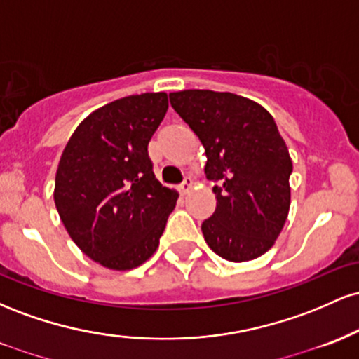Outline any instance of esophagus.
<instances>
[{"mask_svg":"<svg viewBox=\"0 0 359 359\" xmlns=\"http://www.w3.org/2000/svg\"><path fill=\"white\" fill-rule=\"evenodd\" d=\"M191 189H192V179H191V177H185L184 182L180 184L179 191H180V194H182V196H185V194L191 192Z\"/></svg>","mask_w":359,"mask_h":359,"instance_id":"34e87169","label":"esophagus"}]
</instances>
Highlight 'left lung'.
I'll return each instance as SVG.
<instances>
[{
    "label": "left lung",
    "mask_w": 359,
    "mask_h": 359,
    "mask_svg": "<svg viewBox=\"0 0 359 359\" xmlns=\"http://www.w3.org/2000/svg\"><path fill=\"white\" fill-rule=\"evenodd\" d=\"M170 104L203 143L216 211L203 222L214 253L241 263L262 257L290 209L292 158L277 123L258 102L233 93L187 89Z\"/></svg>",
    "instance_id": "1"
}]
</instances>
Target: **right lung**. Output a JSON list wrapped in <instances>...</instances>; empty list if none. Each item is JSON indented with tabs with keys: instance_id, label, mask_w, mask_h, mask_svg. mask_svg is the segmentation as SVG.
<instances>
[{
	"instance_id": "right-lung-1",
	"label": "right lung",
	"mask_w": 359,
	"mask_h": 359,
	"mask_svg": "<svg viewBox=\"0 0 359 359\" xmlns=\"http://www.w3.org/2000/svg\"><path fill=\"white\" fill-rule=\"evenodd\" d=\"M167 109L165 93L121 97L82 119L62 151L55 208L82 253L106 269L145 263L179 199L155 179L148 156Z\"/></svg>"
}]
</instances>
